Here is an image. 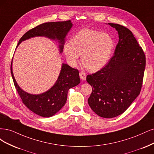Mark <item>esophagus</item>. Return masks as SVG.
I'll return each mask as SVG.
<instances>
[{
    "label": "esophagus",
    "mask_w": 154,
    "mask_h": 154,
    "mask_svg": "<svg viewBox=\"0 0 154 154\" xmlns=\"http://www.w3.org/2000/svg\"><path fill=\"white\" fill-rule=\"evenodd\" d=\"M79 76H80V77H81V79H82V80H86V73H84V72H81L79 73Z\"/></svg>",
    "instance_id": "esophagus-1"
}]
</instances>
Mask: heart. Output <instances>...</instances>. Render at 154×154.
<instances>
[{
    "mask_svg": "<svg viewBox=\"0 0 154 154\" xmlns=\"http://www.w3.org/2000/svg\"><path fill=\"white\" fill-rule=\"evenodd\" d=\"M114 47L112 37L106 33L83 29L74 34L70 43L64 45V52L71 64H75L81 56L82 63L90 71L102 68L109 59Z\"/></svg>",
    "mask_w": 154,
    "mask_h": 154,
    "instance_id": "b5f03b06",
    "label": "heart"
}]
</instances>
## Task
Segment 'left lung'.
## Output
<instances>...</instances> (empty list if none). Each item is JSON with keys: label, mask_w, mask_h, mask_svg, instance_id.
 <instances>
[{"label": "left lung", "mask_w": 154, "mask_h": 154, "mask_svg": "<svg viewBox=\"0 0 154 154\" xmlns=\"http://www.w3.org/2000/svg\"><path fill=\"white\" fill-rule=\"evenodd\" d=\"M108 24L119 35L115 54L105 66L86 77L93 89L89 106L105 118L120 115L140 95L146 65L145 54L129 29Z\"/></svg>", "instance_id": "8db88e82"}]
</instances>
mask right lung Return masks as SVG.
I'll use <instances>...</instances> for the list:
<instances>
[{
  "instance_id": "1",
  "label": "right lung",
  "mask_w": 154,
  "mask_h": 154,
  "mask_svg": "<svg viewBox=\"0 0 154 154\" xmlns=\"http://www.w3.org/2000/svg\"><path fill=\"white\" fill-rule=\"evenodd\" d=\"M72 26L70 20L45 22L38 25L23 34L17 46L22 41L30 38L46 36L59 40L61 44L59 45L60 52H62L64 38ZM11 72L14 87L23 103L36 115L46 118L52 116L61 109L66 102L69 89L76 86L81 82L77 69L73 68L66 64H63L57 80L50 90L40 95H31L23 91L17 84L12 71V62Z\"/></svg>"
}]
</instances>
